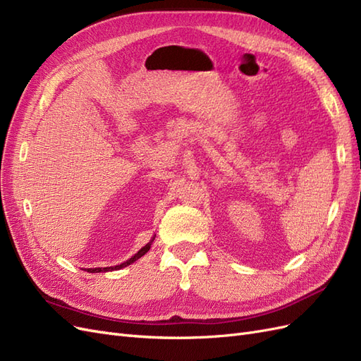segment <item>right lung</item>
<instances>
[{
  "label": "right lung",
  "instance_id": "obj_1",
  "mask_svg": "<svg viewBox=\"0 0 361 361\" xmlns=\"http://www.w3.org/2000/svg\"><path fill=\"white\" fill-rule=\"evenodd\" d=\"M154 239H155V236L152 238V241L150 243H147L143 248H141L138 253L135 255V256H133L130 257L129 260H126V262H123V264H120V265H116V267H106V268H87L85 271L87 272H106V271H114V269H122V268H125V267H128V265H130V264H134L135 260H138L141 256H145L147 251L150 250V245H152V243H154Z\"/></svg>",
  "mask_w": 361,
  "mask_h": 361
}]
</instances>
